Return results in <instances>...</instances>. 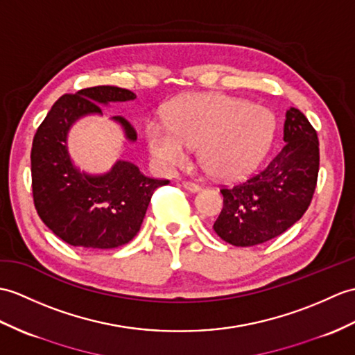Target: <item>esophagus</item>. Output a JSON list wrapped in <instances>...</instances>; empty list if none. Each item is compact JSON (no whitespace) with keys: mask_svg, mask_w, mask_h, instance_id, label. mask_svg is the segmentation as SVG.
I'll use <instances>...</instances> for the list:
<instances>
[{"mask_svg":"<svg viewBox=\"0 0 355 355\" xmlns=\"http://www.w3.org/2000/svg\"><path fill=\"white\" fill-rule=\"evenodd\" d=\"M183 187L186 189V191H191V192H198L201 189L200 184L192 183V181H183Z\"/></svg>","mask_w":355,"mask_h":355,"instance_id":"esophagus-1","label":"esophagus"}]
</instances>
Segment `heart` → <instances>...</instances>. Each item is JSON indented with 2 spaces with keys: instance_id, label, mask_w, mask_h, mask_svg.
<instances>
[{
  "instance_id": "obj_1",
  "label": "heart",
  "mask_w": 355,
  "mask_h": 355,
  "mask_svg": "<svg viewBox=\"0 0 355 355\" xmlns=\"http://www.w3.org/2000/svg\"><path fill=\"white\" fill-rule=\"evenodd\" d=\"M275 116L268 107L220 94H187L169 105L168 119L146 123L148 146L164 171L189 159L200 146V162L211 177L239 180L259 166L272 145Z\"/></svg>"
}]
</instances>
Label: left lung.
I'll use <instances>...</instances> for the list:
<instances>
[{
	"mask_svg": "<svg viewBox=\"0 0 355 355\" xmlns=\"http://www.w3.org/2000/svg\"><path fill=\"white\" fill-rule=\"evenodd\" d=\"M283 150L242 183L222 187L216 234L234 246H254L283 234L309 209L319 172V139L304 113L286 112Z\"/></svg>",
	"mask_w": 355,
	"mask_h": 355,
	"instance_id": "obj_1",
	"label": "left lung"
}]
</instances>
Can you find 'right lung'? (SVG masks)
<instances>
[{
  "instance_id": "1",
  "label": "right lung",
  "mask_w": 355,
  "mask_h": 355,
  "mask_svg": "<svg viewBox=\"0 0 355 355\" xmlns=\"http://www.w3.org/2000/svg\"><path fill=\"white\" fill-rule=\"evenodd\" d=\"M128 89L95 86L66 94L40 123L31 146V189L39 218L63 242L86 250H112L128 243L142 225L154 191L169 183L144 175L136 164L119 160L104 175L73 166L66 146L71 125L100 113V104L135 100ZM128 140L136 130L122 116L113 118Z\"/></svg>"
}]
</instances>
